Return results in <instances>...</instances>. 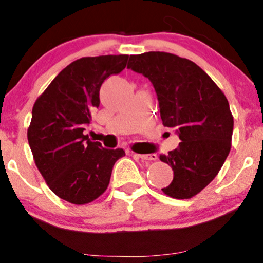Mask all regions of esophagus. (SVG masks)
Listing matches in <instances>:
<instances>
[{"mask_svg": "<svg viewBox=\"0 0 263 263\" xmlns=\"http://www.w3.org/2000/svg\"><path fill=\"white\" fill-rule=\"evenodd\" d=\"M138 157H140L142 160H149V162H152V160H157L158 159V156H157V154H154V153H152V154H138Z\"/></svg>", "mask_w": 263, "mask_h": 263, "instance_id": "1", "label": "esophagus"}]
</instances>
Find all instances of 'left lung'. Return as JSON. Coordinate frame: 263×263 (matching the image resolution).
Here are the masks:
<instances>
[{"mask_svg":"<svg viewBox=\"0 0 263 263\" xmlns=\"http://www.w3.org/2000/svg\"><path fill=\"white\" fill-rule=\"evenodd\" d=\"M127 68L151 81L163 125L175 128L181 141L159 157L174 172L163 192L194 197L216 178L232 147L234 120L226 96L200 66L169 52L131 55Z\"/></svg>","mask_w":263,"mask_h":263,"instance_id":"left-lung-1","label":"left lung"}]
</instances>
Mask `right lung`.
<instances>
[{
    "label": "right lung",
    "instance_id": "1",
    "mask_svg": "<svg viewBox=\"0 0 263 263\" xmlns=\"http://www.w3.org/2000/svg\"><path fill=\"white\" fill-rule=\"evenodd\" d=\"M128 55L82 58L53 78L31 111L28 142L51 191L73 204L97 200L125 151L91 142L84 129L99 106L101 84L126 67Z\"/></svg>",
    "mask_w": 263,
    "mask_h": 263
}]
</instances>
